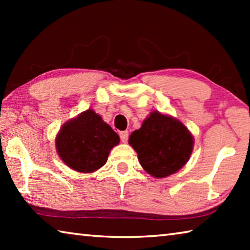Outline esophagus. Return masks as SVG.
Here are the masks:
<instances>
[{"label":"esophagus","instance_id":"34e87169","mask_svg":"<svg viewBox=\"0 0 250 250\" xmlns=\"http://www.w3.org/2000/svg\"><path fill=\"white\" fill-rule=\"evenodd\" d=\"M120 135V139L122 142H126L128 141V138H129V132L128 131H121V132L119 133Z\"/></svg>","mask_w":250,"mask_h":250}]
</instances>
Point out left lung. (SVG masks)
Here are the masks:
<instances>
[{
    "instance_id": "1",
    "label": "left lung",
    "mask_w": 250,
    "mask_h": 250,
    "mask_svg": "<svg viewBox=\"0 0 250 250\" xmlns=\"http://www.w3.org/2000/svg\"><path fill=\"white\" fill-rule=\"evenodd\" d=\"M141 167L154 177L173 174L188 162L193 150V137L179 120L151 112L139 130L129 138Z\"/></svg>"
}]
</instances>
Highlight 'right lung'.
Masks as SVG:
<instances>
[{
    "label": "right lung",
    "instance_id": "add662e5",
    "mask_svg": "<svg viewBox=\"0 0 250 250\" xmlns=\"http://www.w3.org/2000/svg\"><path fill=\"white\" fill-rule=\"evenodd\" d=\"M119 141L111 126L89 109L62 125L56 138V149L73 170L90 173L104 166L110 150Z\"/></svg>",
    "mask_w": 250,
    "mask_h": 250
}]
</instances>
